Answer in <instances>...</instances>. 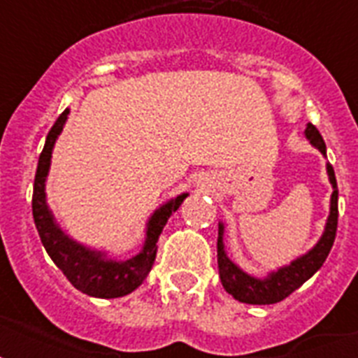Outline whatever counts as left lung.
<instances>
[{
  "instance_id": "1",
  "label": "left lung",
  "mask_w": 358,
  "mask_h": 358,
  "mask_svg": "<svg viewBox=\"0 0 358 358\" xmlns=\"http://www.w3.org/2000/svg\"><path fill=\"white\" fill-rule=\"evenodd\" d=\"M306 139L310 141L312 145L316 146L317 150L322 152L323 156L327 154L325 148V141L322 134L317 131L314 124H308L305 129ZM329 180L333 184V196H331V215L327 219V227L323 232L322 239L312 250H308L305 256H301L294 260L289 266L280 267L278 271L271 273L269 277L260 280L243 273L236 266L234 262L230 260L227 252H224L223 245V232L224 227L219 224V238H217V266H219V277L223 282L224 289L229 292L234 299L241 303H249V305H273L278 301L286 299L289 294H294L295 289L303 286L314 273L323 266V262L327 260L331 247L336 238V229H338V189H336V176H334V169L331 163H327Z\"/></svg>"
}]
</instances>
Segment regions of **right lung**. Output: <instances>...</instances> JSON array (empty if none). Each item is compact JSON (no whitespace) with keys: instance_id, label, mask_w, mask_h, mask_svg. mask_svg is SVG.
<instances>
[{"instance_id":"add662e5","label":"right lung","mask_w":358,"mask_h":358,"mask_svg":"<svg viewBox=\"0 0 358 358\" xmlns=\"http://www.w3.org/2000/svg\"><path fill=\"white\" fill-rule=\"evenodd\" d=\"M69 113V109H64L63 113L59 115V119L48 131L46 145H44L41 157H38L35 185H33V202H31L33 219H35V227L38 230V236H41V241L46 252L76 289H80L87 295H92V297L115 299V297H122V295L131 294L135 288H139L141 282L150 273L152 264L156 260L157 238L162 234L167 219L178 210L187 193L178 195L173 201H169L165 206L156 210V213L148 221L143 250L128 260H109L100 250H91L83 245L76 243L74 239H70L55 224L53 215L48 210L46 193H44L53 145H55V139L66 122Z\"/></svg>"}]
</instances>
